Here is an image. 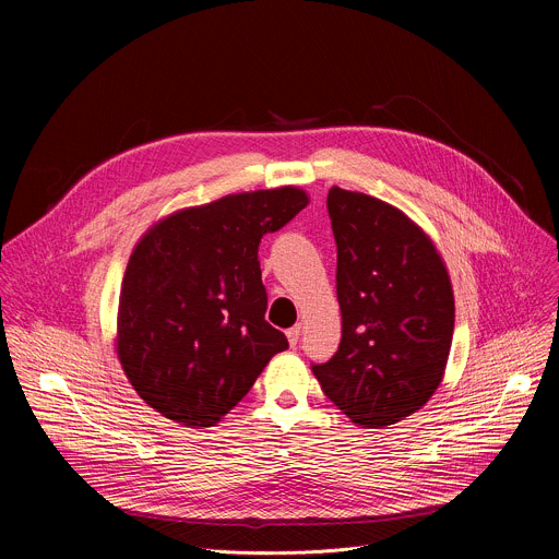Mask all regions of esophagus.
Returning <instances> with one entry per match:
<instances>
[{"label": "esophagus", "mask_w": 559, "mask_h": 559, "mask_svg": "<svg viewBox=\"0 0 559 559\" xmlns=\"http://www.w3.org/2000/svg\"><path fill=\"white\" fill-rule=\"evenodd\" d=\"M285 336H287V343H289L292 347H296V345H298V338H300V325L289 328V330L285 332Z\"/></svg>", "instance_id": "esophagus-1"}]
</instances>
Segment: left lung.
I'll return each instance as SVG.
<instances>
[{"instance_id": "8db88e82", "label": "left lung", "mask_w": 559, "mask_h": 559, "mask_svg": "<svg viewBox=\"0 0 559 559\" xmlns=\"http://www.w3.org/2000/svg\"><path fill=\"white\" fill-rule=\"evenodd\" d=\"M338 352L311 365L325 395L362 429L416 414L442 382L455 321L447 265L403 210L334 186Z\"/></svg>"}]
</instances>
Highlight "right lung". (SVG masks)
I'll return each mask as SVG.
<instances>
[{
  "mask_svg": "<svg viewBox=\"0 0 559 559\" xmlns=\"http://www.w3.org/2000/svg\"><path fill=\"white\" fill-rule=\"evenodd\" d=\"M309 197L296 186L227 194L158 218L119 294L117 356L139 397L183 427H212L287 349L265 321L259 243Z\"/></svg>",
  "mask_w": 559,
  "mask_h": 559,
  "instance_id": "obj_1",
  "label": "right lung"
}]
</instances>
